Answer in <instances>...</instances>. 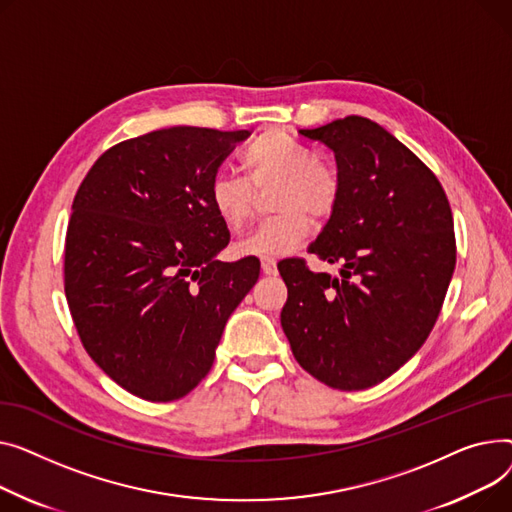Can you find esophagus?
I'll return each mask as SVG.
<instances>
[{"instance_id": "34e87169", "label": "esophagus", "mask_w": 512, "mask_h": 512, "mask_svg": "<svg viewBox=\"0 0 512 512\" xmlns=\"http://www.w3.org/2000/svg\"><path fill=\"white\" fill-rule=\"evenodd\" d=\"M260 266H262V273H264V275H268V277H275V275H277V262H275V260L264 258V260L260 262Z\"/></svg>"}]
</instances>
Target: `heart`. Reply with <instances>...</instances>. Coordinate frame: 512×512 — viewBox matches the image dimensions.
I'll list each match as a JSON object with an SVG mask.
<instances>
[{
    "mask_svg": "<svg viewBox=\"0 0 512 512\" xmlns=\"http://www.w3.org/2000/svg\"><path fill=\"white\" fill-rule=\"evenodd\" d=\"M246 179L219 173L210 182V206L231 231L254 215L256 193L277 188L273 196L279 217L262 223L235 246L239 256L283 258L297 250L310 233V219L324 221L337 208L341 179L337 169L316 159L314 150L283 132L260 134L242 157Z\"/></svg>",
    "mask_w": 512,
    "mask_h": 512,
    "instance_id": "1",
    "label": "heart"
}]
</instances>
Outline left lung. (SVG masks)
<instances>
[{
  "mask_svg": "<svg viewBox=\"0 0 512 512\" xmlns=\"http://www.w3.org/2000/svg\"><path fill=\"white\" fill-rule=\"evenodd\" d=\"M304 138L333 150L341 194L304 260L279 266L281 326L297 364L339 390L370 388L419 351L455 273L453 213L436 175L368 117L347 115Z\"/></svg>",
  "mask_w": 512,
  "mask_h": 512,
  "instance_id": "1",
  "label": "left lung"
}]
</instances>
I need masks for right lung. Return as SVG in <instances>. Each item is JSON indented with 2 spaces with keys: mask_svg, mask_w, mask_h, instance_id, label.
<instances>
[{
  "mask_svg": "<svg viewBox=\"0 0 512 512\" xmlns=\"http://www.w3.org/2000/svg\"><path fill=\"white\" fill-rule=\"evenodd\" d=\"M250 136L175 126L111 146L80 184L64 287L80 341L128 393L167 403L208 374L231 312L260 275L221 262L229 229L208 190Z\"/></svg>",
  "mask_w": 512,
  "mask_h": 512,
  "instance_id": "add662e5",
  "label": "right lung"
}]
</instances>
